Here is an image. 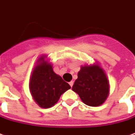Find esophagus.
Masks as SVG:
<instances>
[{"mask_svg": "<svg viewBox=\"0 0 135 135\" xmlns=\"http://www.w3.org/2000/svg\"><path fill=\"white\" fill-rule=\"evenodd\" d=\"M69 85H70V87H72V86H73V85H74V82H73V81L70 82H69Z\"/></svg>", "mask_w": 135, "mask_h": 135, "instance_id": "34e87169", "label": "esophagus"}]
</instances>
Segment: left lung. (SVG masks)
<instances>
[{
	"instance_id": "left-lung-1",
	"label": "left lung",
	"mask_w": 135,
	"mask_h": 135,
	"mask_svg": "<svg viewBox=\"0 0 135 135\" xmlns=\"http://www.w3.org/2000/svg\"><path fill=\"white\" fill-rule=\"evenodd\" d=\"M72 90L89 106H99L109 94V82L103 69L96 63L81 67Z\"/></svg>"
}]
</instances>
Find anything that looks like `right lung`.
Wrapping results in <instances>:
<instances>
[{
    "label": "right lung",
    "mask_w": 135,
    "mask_h": 135,
    "mask_svg": "<svg viewBox=\"0 0 135 135\" xmlns=\"http://www.w3.org/2000/svg\"><path fill=\"white\" fill-rule=\"evenodd\" d=\"M46 56L38 59L30 79V91L33 99L41 108L53 106L61 95L71 87L60 76L55 74L50 63L44 60Z\"/></svg>",
    "instance_id": "add662e5"
}]
</instances>
